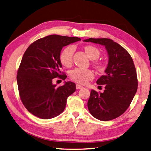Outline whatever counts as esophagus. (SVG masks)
Listing matches in <instances>:
<instances>
[{
  "mask_svg": "<svg viewBox=\"0 0 151 151\" xmlns=\"http://www.w3.org/2000/svg\"><path fill=\"white\" fill-rule=\"evenodd\" d=\"M76 89H82V88H83V86H81V85H80V84H76Z\"/></svg>",
  "mask_w": 151,
  "mask_h": 151,
  "instance_id": "1",
  "label": "esophagus"
}]
</instances>
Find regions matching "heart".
I'll use <instances>...</instances> for the list:
<instances>
[{"mask_svg": "<svg viewBox=\"0 0 151 151\" xmlns=\"http://www.w3.org/2000/svg\"><path fill=\"white\" fill-rule=\"evenodd\" d=\"M84 50L88 56L91 60L97 59L101 55L100 50L93 46H86ZM74 52H75V47L73 45L67 47L62 50L60 54V59L63 65L67 67L71 66ZM94 65L99 70H103L104 67V64L100 62H95ZM70 76L73 81L76 82L81 84H85L94 78V73L90 69L76 68L70 71Z\"/></svg>", "mask_w": 151, "mask_h": 151, "instance_id": "obj_1", "label": "heart"}]
</instances>
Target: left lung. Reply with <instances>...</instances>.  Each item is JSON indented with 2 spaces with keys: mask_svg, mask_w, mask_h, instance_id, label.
Returning <instances> with one entry per match:
<instances>
[{
  "mask_svg": "<svg viewBox=\"0 0 151 151\" xmlns=\"http://www.w3.org/2000/svg\"><path fill=\"white\" fill-rule=\"evenodd\" d=\"M86 42L104 45L108 54L105 75L97 84L104 85L103 93L92 89L88 102L90 114L99 120L107 121L119 117L127 110L137 91V78L130 54L119 44L107 38H89Z\"/></svg>",
  "mask_w": 151,
  "mask_h": 151,
  "instance_id": "obj_1",
  "label": "left lung"
}]
</instances>
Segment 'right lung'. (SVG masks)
<instances>
[{
	"label": "right lung",
	"mask_w": 151,
	"mask_h": 151,
	"mask_svg": "<svg viewBox=\"0 0 151 151\" xmlns=\"http://www.w3.org/2000/svg\"><path fill=\"white\" fill-rule=\"evenodd\" d=\"M81 40L54 34L37 40L28 47L19 67L17 82L21 100L30 113L43 119L62 113L67 97L76 91V85L65 82L57 88L52 81L67 78L60 70L62 48Z\"/></svg>",
	"instance_id": "1"
}]
</instances>
